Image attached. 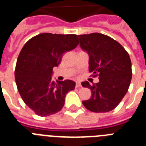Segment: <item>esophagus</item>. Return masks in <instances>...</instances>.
I'll return each instance as SVG.
<instances>
[{"label": "esophagus", "mask_w": 146, "mask_h": 146, "mask_svg": "<svg viewBox=\"0 0 146 146\" xmlns=\"http://www.w3.org/2000/svg\"><path fill=\"white\" fill-rule=\"evenodd\" d=\"M76 88H80L82 87V86H81V83L80 82H76V86H75Z\"/></svg>", "instance_id": "1"}]
</instances>
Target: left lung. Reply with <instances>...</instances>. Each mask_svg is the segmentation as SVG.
I'll list each match as a JSON object with an SVG mask.
<instances>
[{"label": "left lung", "instance_id": "8db88e82", "mask_svg": "<svg viewBox=\"0 0 146 146\" xmlns=\"http://www.w3.org/2000/svg\"><path fill=\"white\" fill-rule=\"evenodd\" d=\"M80 46L88 54L89 72L99 76V82H82L92 96L82 104L94 113H107L118 105L128 91L131 80L129 55L118 42L99 33L79 35Z\"/></svg>", "mask_w": 146, "mask_h": 146}]
</instances>
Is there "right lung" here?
Instances as JSON below:
<instances>
[{"instance_id": "1", "label": "right lung", "mask_w": 146, "mask_h": 146, "mask_svg": "<svg viewBox=\"0 0 146 146\" xmlns=\"http://www.w3.org/2000/svg\"><path fill=\"white\" fill-rule=\"evenodd\" d=\"M78 44L75 34L44 33L28 40L20 51L15 73L18 91L27 106L39 116L60 111L66 94L75 88L74 81L55 82L52 75L63 54Z\"/></svg>"}]
</instances>
